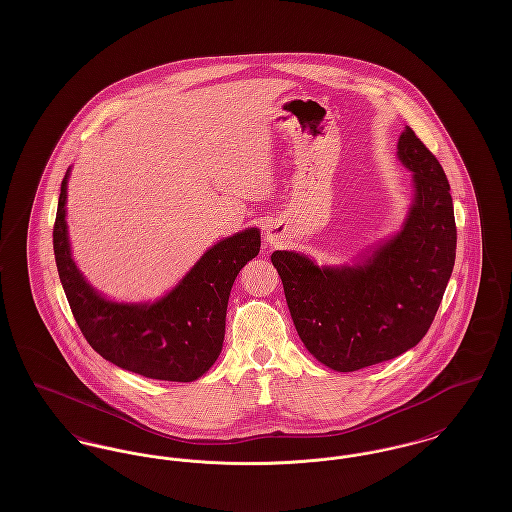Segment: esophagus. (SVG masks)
I'll list each match as a JSON object with an SVG mask.
<instances>
[{
  "label": "esophagus",
  "mask_w": 512,
  "mask_h": 512,
  "mask_svg": "<svg viewBox=\"0 0 512 512\" xmlns=\"http://www.w3.org/2000/svg\"><path fill=\"white\" fill-rule=\"evenodd\" d=\"M282 238H284V228L280 222H268L265 226V240L268 245L282 244Z\"/></svg>",
  "instance_id": "esophagus-1"
}]
</instances>
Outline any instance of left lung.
Here are the masks:
<instances>
[{"label": "left lung", "mask_w": 512, "mask_h": 512, "mask_svg": "<svg viewBox=\"0 0 512 512\" xmlns=\"http://www.w3.org/2000/svg\"><path fill=\"white\" fill-rule=\"evenodd\" d=\"M399 163L413 172V203L401 230L355 265H317L274 251L290 315L309 353L332 370L353 372L399 357L422 340L451 278L457 226L438 159L405 126Z\"/></svg>", "instance_id": "1"}]
</instances>
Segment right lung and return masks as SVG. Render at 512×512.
<instances>
[{"instance_id":"right-lung-1","label":"right lung","mask_w":512,"mask_h":512,"mask_svg":"<svg viewBox=\"0 0 512 512\" xmlns=\"http://www.w3.org/2000/svg\"><path fill=\"white\" fill-rule=\"evenodd\" d=\"M61 182L53 253L74 320L99 355L140 376L194 382L219 359L226 307L238 272L259 255L261 232L247 228L209 247L186 276L153 303L111 301L78 270L67 230V184Z\"/></svg>"}]
</instances>
